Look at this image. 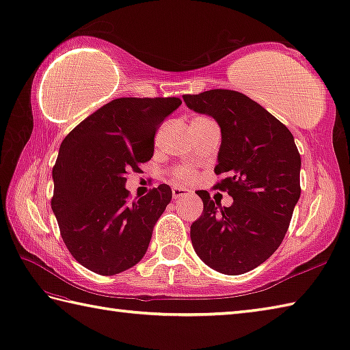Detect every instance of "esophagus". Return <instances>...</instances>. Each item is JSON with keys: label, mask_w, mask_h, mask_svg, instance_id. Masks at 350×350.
Masks as SVG:
<instances>
[{"label": "esophagus", "mask_w": 350, "mask_h": 350, "mask_svg": "<svg viewBox=\"0 0 350 350\" xmlns=\"http://www.w3.org/2000/svg\"><path fill=\"white\" fill-rule=\"evenodd\" d=\"M190 195V191L189 190H185V189H181V187H174L172 189V198L175 199H183V198H185V196H189Z\"/></svg>", "instance_id": "1"}]
</instances>
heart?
<instances>
[{"label":"heart","mask_w":350,"mask_h":350,"mask_svg":"<svg viewBox=\"0 0 350 350\" xmlns=\"http://www.w3.org/2000/svg\"><path fill=\"white\" fill-rule=\"evenodd\" d=\"M170 176H172L175 181L184 184H190L196 180L195 170H191L187 166H176L172 172H170Z\"/></svg>","instance_id":"heart-1"}]
</instances>
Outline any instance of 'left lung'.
I'll use <instances>...</instances> for the list:
<instances>
[{"label":"left lung","instance_id":"8db88e82","mask_svg":"<svg viewBox=\"0 0 350 350\" xmlns=\"http://www.w3.org/2000/svg\"><path fill=\"white\" fill-rule=\"evenodd\" d=\"M189 109L217 120L222 131L215 187L232 196L231 206L211 201L190 226L196 254L225 275H241L272 255L288 230L301 196V154L293 134L254 99L235 90L213 89L183 95Z\"/></svg>","mask_w":350,"mask_h":350}]
</instances>
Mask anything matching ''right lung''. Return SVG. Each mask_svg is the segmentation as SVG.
Here are the masks:
<instances>
[{
  "label": "right lung",
  "instance_id": "add662e5",
  "mask_svg": "<svg viewBox=\"0 0 350 350\" xmlns=\"http://www.w3.org/2000/svg\"><path fill=\"white\" fill-rule=\"evenodd\" d=\"M180 98H118L81 120L53 167L51 208L70 255L98 275L144 258L152 228L172 199L167 184L131 201L126 175L154 155V137Z\"/></svg>",
  "mask_w": 350,
  "mask_h": 350
}]
</instances>
